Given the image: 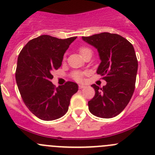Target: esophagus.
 Segmentation results:
<instances>
[{"label":"esophagus","mask_w":155,"mask_h":155,"mask_svg":"<svg viewBox=\"0 0 155 155\" xmlns=\"http://www.w3.org/2000/svg\"><path fill=\"white\" fill-rule=\"evenodd\" d=\"M84 87H85V85H79V89H82V88H84Z\"/></svg>","instance_id":"obj_1"}]
</instances>
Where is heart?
I'll return each instance as SVG.
<instances>
[{
  "mask_svg": "<svg viewBox=\"0 0 155 155\" xmlns=\"http://www.w3.org/2000/svg\"><path fill=\"white\" fill-rule=\"evenodd\" d=\"M91 51V50L89 48L85 47V46H82V47L79 48V53H80L81 56H83L84 54H85L87 51ZM83 75H84V73H82V72L74 71L72 73L71 76L74 80L78 81V82H80V81H82V79H83Z\"/></svg>",
  "mask_w": 155,
  "mask_h": 155,
  "instance_id": "obj_1",
  "label": "heart"
}]
</instances>
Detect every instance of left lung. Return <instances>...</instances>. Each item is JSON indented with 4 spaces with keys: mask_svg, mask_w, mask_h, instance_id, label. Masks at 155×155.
<instances>
[{
    "mask_svg": "<svg viewBox=\"0 0 155 155\" xmlns=\"http://www.w3.org/2000/svg\"><path fill=\"white\" fill-rule=\"evenodd\" d=\"M82 40L97 49L101 62L97 73L107 82L103 87L91 85L95 95L87 103L89 111L100 118H113L124 110L135 89L138 69L135 50L116 34L104 32Z\"/></svg>",
    "mask_w": 155,
    "mask_h": 155,
    "instance_id": "obj_1",
    "label": "left lung"
}]
</instances>
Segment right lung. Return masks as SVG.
<instances>
[{"mask_svg": "<svg viewBox=\"0 0 155 155\" xmlns=\"http://www.w3.org/2000/svg\"><path fill=\"white\" fill-rule=\"evenodd\" d=\"M76 37L58 39L41 35L30 40L20 51L15 80L25 106L40 119L52 121L68 112L78 85L67 82L55 87L52 72L61 66L63 56Z\"/></svg>", "mask_w": 155, "mask_h": 155, "instance_id": "right-lung-1", "label": "right lung"}]
</instances>
